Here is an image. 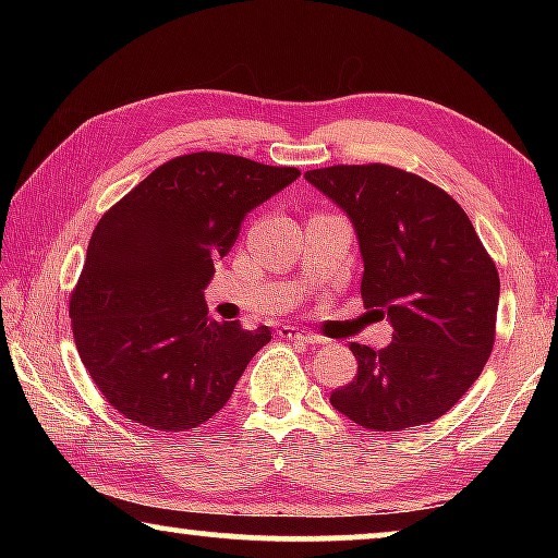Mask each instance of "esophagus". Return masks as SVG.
Returning a JSON list of instances; mask_svg holds the SVG:
<instances>
[{
	"label": "esophagus",
	"instance_id": "34e87169",
	"mask_svg": "<svg viewBox=\"0 0 558 558\" xmlns=\"http://www.w3.org/2000/svg\"><path fill=\"white\" fill-rule=\"evenodd\" d=\"M280 335L286 337V339H290V342H300V344H310V347L325 342L323 337L310 335V332H305V329H295V327H282Z\"/></svg>",
	"mask_w": 558,
	"mask_h": 558
}]
</instances>
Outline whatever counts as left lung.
<instances>
[{
    "instance_id": "obj_1",
    "label": "left lung",
    "mask_w": 558,
    "mask_h": 558,
    "mask_svg": "<svg viewBox=\"0 0 558 558\" xmlns=\"http://www.w3.org/2000/svg\"><path fill=\"white\" fill-rule=\"evenodd\" d=\"M305 179L352 221L364 305L393 327L379 352L352 342L356 376L329 403L369 430L440 418L495 344L499 276L468 214L436 184L389 165L310 169Z\"/></svg>"
}]
</instances>
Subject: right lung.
I'll use <instances>...</instances> for the list:
<instances>
[{"label":"right lung","mask_w":558,"mask_h":558,"mask_svg":"<svg viewBox=\"0 0 558 558\" xmlns=\"http://www.w3.org/2000/svg\"><path fill=\"white\" fill-rule=\"evenodd\" d=\"M298 177L295 167L223 153L174 157L98 221L71 323L112 409L167 433L223 409L270 329L209 319L204 290L248 211Z\"/></svg>","instance_id":"right-lung-1"}]
</instances>
